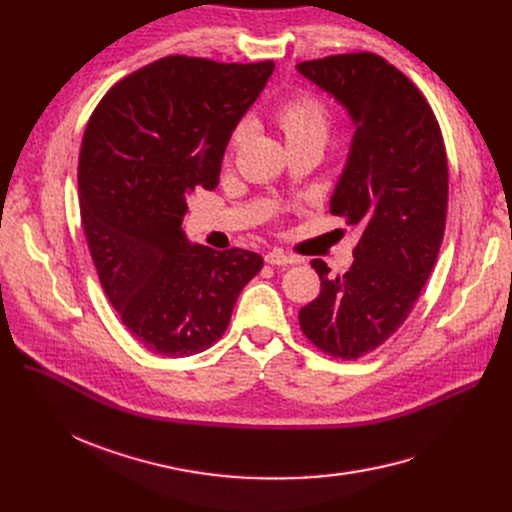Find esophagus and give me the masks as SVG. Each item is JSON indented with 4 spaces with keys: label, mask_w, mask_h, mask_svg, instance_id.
<instances>
[{
    "label": "esophagus",
    "mask_w": 512,
    "mask_h": 512,
    "mask_svg": "<svg viewBox=\"0 0 512 512\" xmlns=\"http://www.w3.org/2000/svg\"><path fill=\"white\" fill-rule=\"evenodd\" d=\"M265 261L270 263V265H292V263H299L297 257L286 255V253H282V251H278V249L267 253V255H265Z\"/></svg>",
    "instance_id": "esophagus-1"
}]
</instances>
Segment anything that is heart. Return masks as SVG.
<instances>
[{
    "instance_id": "obj_1",
    "label": "heart",
    "mask_w": 512,
    "mask_h": 512,
    "mask_svg": "<svg viewBox=\"0 0 512 512\" xmlns=\"http://www.w3.org/2000/svg\"><path fill=\"white\" fill-rule=\"evenodd\" d=\"M274 120L282 128L288 147L299 145V143L324 145L332 126L328 105L311 93H297L288 97L286 101H282L276 107ZM249 132H251V124L247 120H242L234 126L226 145V161H232L236 151L242 147V143L247 141Z\"/></svg>"
}]
</instances>
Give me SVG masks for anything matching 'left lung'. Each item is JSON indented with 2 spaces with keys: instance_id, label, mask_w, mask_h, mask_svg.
Masks as SVG:
<instances>
[{
  "instance_id": "8db88e82",
  "label": "left lung",
  "mask_w": 512,
  "mask_h": 512,
  "mask_svg": "<svg viewBox=\"0 0 512 512\" xmlns=\"http://www.w3.org/2000/svg\"><path fill=\"white\" fill-rule=\"evenodd\" d=\"M299 72L332 93L357 124L330 213L361 226L346 274L313 259L317 299L299 311L307 340L334 359H359L409 317L432 274L446 226L448 159L423 93L382 56L338 53Z\"/></svg>"
}]
</instances>
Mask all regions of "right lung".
<instances>
[{"label": "right lung", "mask_w": 512, "mask_h": 512, "mask_svg": "<svg viewBox=\"0 0 512 512\" xmlns=\"http://www.w3.org/2000/svg\"><path fill=\"white\" fill-rule=\"evenodd\" d=\"M272 72V60L168 56L122 78L89 118L80 220L103 292L153 355L207 351L263 267L247 249L191 245L180 226L188 193L218 186L230 132Z\"/></svg>", "instance_id": "obj_1"}]
</instances>
